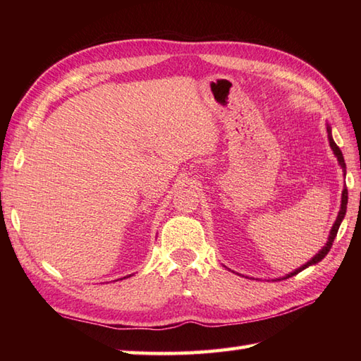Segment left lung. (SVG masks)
Wrapping results in <instances>:
<instances>
[{
  "instance_id": "obj_1",
  "label": "left lung",
  "mask_w": 361,
  "mask_h": 361,
  "mask_svg": "<svg viewBox=\"0 0 361 361\" xmlns=\"http://www.w3.org/2000/svg\"><path fill=\"white\" fill-rule=\"evenodd\" d=\"M327 132H329V142H331V147H332L334 153L336 155V158H338L341 167L344 169V172H346V163H344L343 153H341V150H340L338 145H336V144H335V141L332 140V136H331V128H329V127H327ZM346 208H348V188H344V189H343V197H341V209H340V212H338V217H336V221L334 224V228L331 229V235H329V242L326 243V247H324L323 250H321V251L318 252V255L310 260V262H307V264H305V265H304V267H301V268H298L296 271L290 273V274L287 276V278H291V276H293V274H296V273H299V271H302L304 268H307L309 265L318 264L321 259H324V257H326L327 252L331 251V248H332L334 240H335V237H336V233H338V228H340V225H341V220L344 219V216H346ZM287 278H283V279H287Z\"/></svg>"
}]
</instances>
